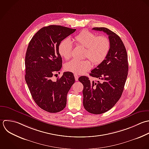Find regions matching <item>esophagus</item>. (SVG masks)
<instances>
[{
	"mask_svg": "<svg viewBox=\"0 0 149 149\" xmlns=\"http://www.w3.org/2000/svg\"><path fill=\"white\" fill-rule=\"evenodd\" d=\"M74 77H75V79L76 81H78V78H79V77H78V75L77 74H74Z\"/></svg>",
	"mask_w": 149,
	"mask_h": 149,
	"instance_id": "esophagus-1",
	"label": "esophagus"
}]
</instances>
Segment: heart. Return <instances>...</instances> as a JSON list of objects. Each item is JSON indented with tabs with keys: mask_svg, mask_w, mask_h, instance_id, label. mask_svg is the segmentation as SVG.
Here are the masks:
<instances>
[{
	"mask_svg": "<svg viewBox=\"0 0 149 149\" xmlns=\"http://www.w3.org/2000/svg\"><path fill=\"white\" fill-rule=\"evenodd\" d=\"M73 40L77 45L86 47L85 57H88L96 64L102 63L108 55L110 49V42L105 36H97L87 30L77 35ZM72 44L69 39H63L59 44L58 50L60 55L65 60L71 57ZM92 67V63L89 59L84 60H72L67 63L65 69L75 74H84Z\"/></svg>",
	"mask_w": 149,
	"mask_h": 149,
	"instance_id": "b5f03b06",
	"label": "heart"
}]
</instances>
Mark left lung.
<instances>
[{
	"label": "left lung",
	"instance_id": "obj_1",
	"mask_svg": "<svg viewBox=\"0 0 149 149\" xmlns=\"http://www.w3.org/2000/svg\"><path fill=\"white\" fill-rule=\"evenodd\" d=\"M93 30L107 33L110 49L104 60L91 71L90 75L100 81H91L88 77L78 78L84 85L83 104L85 110L94 114H103L114 106L120 99L128 73V55L118 35L104 27Z\"/></svg>",
	"mask_w": 149,
	"mask_h": 149
}]
</instances>
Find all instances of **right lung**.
Listing matches in <instances>:
<instances>
[{
    "mask_svg": "<svg viewBox=\"0 0 149 149\" xmlns=\"http://www.w3.org/2000/svg\"><path fill=\"white\" fill-rule=\"evenodd\" d=\"M75 31L61 25L43 27L33 35L26 50V83L36 104L49 113H57L65 108L67 93L75 82L71 72H64L56 82L52 77L62 67L58 50L60 43Z\"/></svg>",
    "mask_w": 149,
    "mask_h": 149,
    "instance_id": "obj_1",
    "label": "right lung"
}]
</instances>
